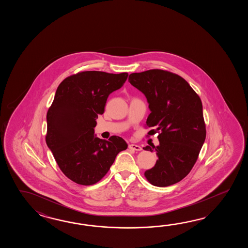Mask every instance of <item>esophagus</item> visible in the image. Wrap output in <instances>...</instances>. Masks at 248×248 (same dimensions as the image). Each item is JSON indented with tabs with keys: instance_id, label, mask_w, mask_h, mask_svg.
I'll list each match as a JSON object with an SVG mask.
<instances>
[{
	"instance_id": "esophagus-1",
	"label": "esophagus",
	"mask_w": 248,
	"mask_h": 248,
	"mask_svg": "<svg viewBox=\"0 0 248 248\" xmlns=\"http://www.w3.org/2000/svg\"><path fill=\"white\" fill-rule=\"evenodd\" d=\"M128 148H129V149H131V150H134V151H141V150H142V147H141L140 145L134 144V143L129 144V145H128Z\"/></svg>"
}]
</instances>
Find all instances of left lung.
I'll list each match as a JSON object with an SVG mask.
<instances>
[{
  "label": "left lung",
  "instance_id": "obj_1",
  "mask_svg": "<svg viewBox=\"0 0 248 248\" xmlns=\"http://www.w3.org/2000/svg\"><path fill=\"white\" fill-rule=\"evenodd\" d=\"M128 81L146 96L151 113L146 126L158 133V146H146L158 159L144 175L154 186L166 187L184 179L196 163L206 139L201 98L177 74L153 69L129 75Z\"/></svg>",
  "mask_w": 248,
  "mask_h": 248
}]
</instances>
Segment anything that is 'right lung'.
Segmentation results:
<instances>
[{"label":"right lung","mask_w":248,"mask_h":248,"mask_svg":"<svg viewBox=\"0 0 248 248\" xmlns=\"http://www.w3.org/2000/svg\"><path fill=\"white\" fill-rule=\"evenodd\" d=\"M127 73L86 71L63 79L47 112V147L65 176L81 185H95L109 171L127 144L122 137L108 141L94 135L95 120L106 101L125 83Z\"/></svg>","instance_id":"obj_1"}]
</instances>
